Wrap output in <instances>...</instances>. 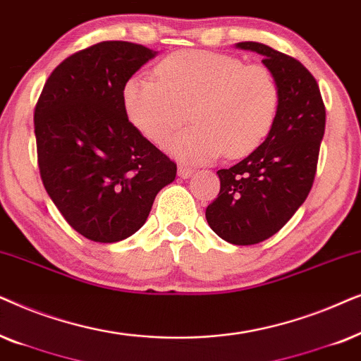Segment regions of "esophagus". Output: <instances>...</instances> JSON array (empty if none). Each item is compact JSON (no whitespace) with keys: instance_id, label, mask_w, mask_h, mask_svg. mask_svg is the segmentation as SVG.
<instances>
[{"instance_id":"esophagus-1","label":"esophagus","mask_w":361,"mask_h":361,"mask_svg":"<svg viewBox=\"0 0 361 361\" xmlns=\"http://www.w3.org/2000/svg\"><path fill=\"white\" fill-rule=\"evenodd\" d=\"M195 170L193 168H188V166H178V176L183 178V180H186V178H190L191 175H193Z\"/></svg>"}]
</instances>
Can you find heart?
Here are the masks:
<instances>
[{
	"label": "heart",
	"mask_w": 361,
	"mask_h": 361,
	"mask_svg": "<svg viewBox=\"0 0 361 361\" xmlns=\"http://www.w3.org/2000/svg\"><path fill=\"white\" fill-rule=\"evenodd\" d=\"M155 79L135 75L122 87V104L133 127L163 145L186 120L193 127L170 143L190 163L219 155L243 158L262 145L276 123L281 89L262 64L211 51H178L155 67Z\"/></svg>",
	"instance_id": "obj_1"
}]
</instances>
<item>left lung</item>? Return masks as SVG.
<instances>
[{
    "instance_id": "left-lung-1",
    "label": "left lung",
    "mask_w": 361,
    "mask_h": 361,
    "mask_svg": "<svg viewBox=\"0 0 361 361\" xmlns=\"http://www.w3.org/2000/svg\"><path fill=\"white\" fill-rule=\"evenodd\" d=\"M236 46L262 56L279 82L281 104L262 145L218 171L221 188L206 208V219L224 241L251 246L274 236L309 196L325 132V105L315 77L294 57L261 42Z\"/></svg>"
}]
</instances>
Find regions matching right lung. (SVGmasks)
<instances>
[{
  "instance_id": "add662e5",
  "label": "right lung",
  "mask_w": 361,
  "mask_h": 361,
  "mask_svg": "<svg viewBox=\"0 0 361 361\" xmlns=\"http://www.w3.org/2000/svg\"><path fill=\"white\" fill-rule=\"evenodd\" d=\"M155 52L127 41L77 51L52 71L35 109L42 185L71 228L117 243L145 224L176 163L133 127L122 87Z\"/></svg>"
}]
</instances>
